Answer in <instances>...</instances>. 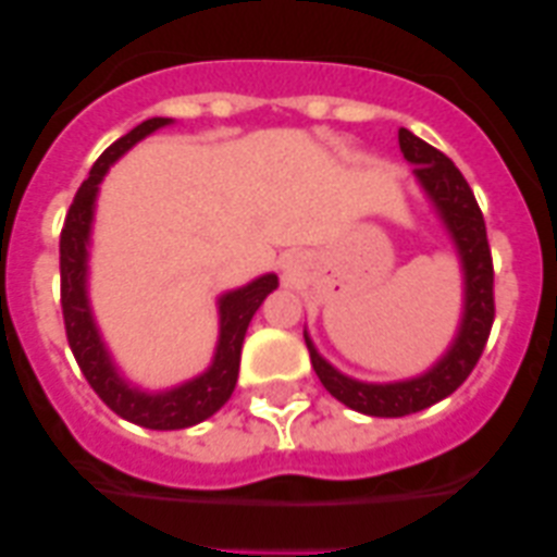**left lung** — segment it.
Instances as JSON below:
<instances>
[{
	"label": "left lung",
	"mask_w": 557,
	"mask_h": 557,
	"mask_svg": "<svg viewBox=\"0 0 557 557\" xmlns=\"http://www.w3.org/2000/svg\"><path fill=\"white\" fill-rule=\"evenodd\" d=\"M398 145H401L404 159L414 164L412 174L423 185L429 199L434 201L436 212H440L455 247H458L460 267H463V318H460L458 336L453 339L450 350L429 372L385 385L361 383V380L336 372L325 358H320L305 331L312 369L325 391L339 398L345 407L372 414V418H404V414L420 412V409L431 407V404L442 401L453 391H458L480 361L487 336H491L493 318H496L491 245H487L485 218L476 205L474 190L469 188L463 174L442 150L423 143L407 128H398Z\"/></svg>",
	"instance_id": "left-lung-1"
}]
</instances>
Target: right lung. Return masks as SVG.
Returning a JSON list of instances; mask_svg holds the SVG:
<instances>
[{
    "label": "right lung",
    "instance_id": "add662e5",
    "mask_svg": "<svg viewBox=\"0 0 557 557\" xmlns=\"http://www.w3.org/2000/svg\"><path fill=\"white\" fill-rule=\"evenodd\" d=\"M172 123V117H150L143 121L126 137L115 139L91 166L86 183L77 188L72 199L70 212L61 228V312H64L66 339H70L72 356L81 367L83 377L97 391L107 407L121 414L128 423L145 425L153 431L188 429L201 423L210 414H215L223 404L232 398L234 385L239 377V356H243L245 331L250 325L261 301L277 288V274H263L237 290H228L218 299L221 310V336H218L215 358L212 367L199 377L172 387V391L148 393L132 387L117 374L110 352H107L97 323H94L91 307L86 294V272H88V239H91L94 205H97L99 183L110 164H115L132 145L153 134L156 128Z\"/></svg>",
    "mask_w": 557,
    "mask_h": 557
}]
</instances>
